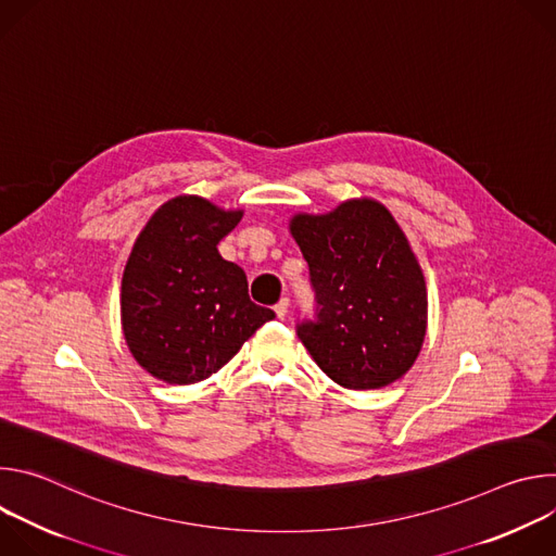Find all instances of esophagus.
Returning <instances> with one entry per match:
<instances>
[{
  "label": "esophagus",
  "mask_w": 556,
  "mask_h": 556,
  "mask_svg": "<svg viewBox=\"0 0 556 556\" xmlns=\"http://www.w3.org/2000/svg\"><path fill=\"white\" fill-rule=\"evenodd\" d=\"M288 307H290V299H288V296H283V299H279V301H277L275 312H277L279 319H283V316L288 314Z\"/></svg>",
  "instance_id": "esophagus-1"
}]
</instances>
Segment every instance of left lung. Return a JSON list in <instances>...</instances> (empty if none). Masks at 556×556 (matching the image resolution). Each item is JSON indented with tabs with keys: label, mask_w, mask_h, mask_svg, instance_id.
<instances>
[{
	"label": "left lung",
	"mask_w": 556,
	"mask_h": 556,
	"mask_svg": "<svg viewBox=\"0 0 556 556\" xmlns=\"http://www.w3.org/2000/svg\"><path fill=\"white\" fill-rule=\"evenodd\" d=\"M314 290L296 337L334 382L378 389L409 371L427 332V288L409 242L374 200L290 222Z\"/></svg>",
	"instance_id": "obj_1"
}]
</instances>
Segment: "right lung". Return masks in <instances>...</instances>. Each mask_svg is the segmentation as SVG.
I'll list each match as a JSON object with an SVG mask.
<instances>
[{
	"instance_id": "add662e5",
	"label": "right lung",
	"mask_w": 556,
	"mask_h": 556,
	"mask_svg": "<svg viewBox=\"0 0 556 556\" xmlns=\"http://www.w3.org/2000/svg\"><path fill=\"white\" fill-rule=\"evenodd\" d=\"M242 219L204 198L157 208L123 273L121 314L129 352L151 376L191 384L222 369L257 328L275 319L249 296L247 273L217 244Z\"/></svg>"
}]
</instances>
